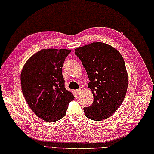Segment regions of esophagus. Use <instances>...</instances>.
Returning a JSON list of instances; mask_svg holds the SVG:
<instances>
[{
  "instance_id": "obj_1",
  "label": "esophagus",
  "mask_w": 154,
  "mask_h": 154,
  "mask_svg": "<svg viewBox=\"0 0 154 154\" xmlns=\"http://www.w3.org/2000/svg\"><path fill=\"white\" fill-rule=\"evenodd\" d=\"M82 87H80V88H79V89H78V90H76V93L77 94H79L80 93V92H81V91H82Z\"/></svg>"
}]
</instances>
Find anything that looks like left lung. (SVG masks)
<instances>
[{
  "mask_svg": "<svg viewBox=\"0 0 154 154\" xmlns=\"http://www.w3.org/2000/svg\"><path fill=\"white\" fill-rule=\"evenodd\" d=\"M88 74L94 101L84 108L86 117L101 121L111 117L125 97L128 76L122 56L106 43H90L75 50Z\"/></svg>",
  "mask_w": 154,
  "mask_h": 154,
  "instance_id": "1",
  "label": "left lung"
}]
</instances>
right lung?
<instances>
[{"label":"right lung","mask_w":154,"mask_h":154,"mask_svg":"<svg viewBox=\"0 0 154 154\" xmlns=\"http://www.w3.org/2000/svg\"><path fill=\"white\" fill-rule=\"evenodd\" d=\"M71 50L47 49L33 55L23 67L21 88L29 106L39 118L55 122L64 117L74 99L65 88L63 62Z\"/></svg>","instance_id":"right-lung-1"}]
</instances>
